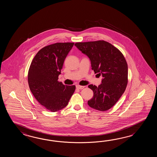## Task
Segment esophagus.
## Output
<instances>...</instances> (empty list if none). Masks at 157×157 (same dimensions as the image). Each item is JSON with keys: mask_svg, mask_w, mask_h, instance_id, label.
Instances as JSON below:
<instances>
[{"mask_svg": "<svg viewBox=\"0 0 157 157\" xmlns=\"http://www.w3.org/2000/svg\"><path fill=\"white\" fill-rule=\"evenodd\" d=\"M84 87H85V86H80V85H77L76 86V88L78 89H80V90L83 89Z\"/></svg>", "mask_w": 157, "mask_h": 157, "instance_id": "1", "label": "esophagus"}]
</instances>
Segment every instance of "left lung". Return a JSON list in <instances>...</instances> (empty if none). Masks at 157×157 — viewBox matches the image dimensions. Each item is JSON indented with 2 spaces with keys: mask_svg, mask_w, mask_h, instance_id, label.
<instances>
[{
  "mask_svg": "<svg viewBox=\"0 0 157 157\" xmlns=\"http://www.w3.org/2000/svg\"><path fill=\"white\" fill-rule=\"evenodd\" d=\"M75 45L90 59L95 74L101 75L98 87L89 85L94 96L87 101L91 108L108 110L122 95L127 85L128 66L123 54L111 44L103 40L76 43Z\"/></svg>",
  "mask_w": 157,
  "mask_h": 157,
  "instance_id": "8db88e82",
  "label": "left lung"
}]
</instances>
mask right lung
<instances>
[{"mask_svg": "<svg viewBox=\"0 0 157 157\" xmlns=\"http://www.w3.org/2000/svg\"><path fill=\"white\" fill-rule=\"evenodd\" d=\"M74 43H58L40 49L30 65L28 82L38 102L51 112L66 107L76 89L58 82L64 61Z\"/></svg>", "mask_w": 157, "mask_h": 157, "instance_id": "obj_1", "label": "right lung"}]
</instances>
